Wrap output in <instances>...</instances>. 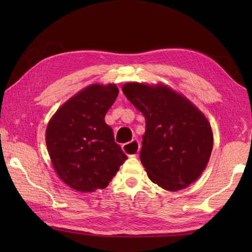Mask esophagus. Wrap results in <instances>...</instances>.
Wrapping results in <instances>:
<instances>
[{"mask_svg": "<svg viewBox=\"0 0 252 252\" xmlns=\"http://www.w3.org/2000/svg\"><path fill=\"white\" fill-rule=\"evenodd\" d=\"M140 148H141V144L137 140H133L122 145L123 152H125L126 155H129V156H136L138 151H140Z\"/></svg>", "mask_w": 252, "mask_h": 252, "instance_id": "obj_1", "label": "esophagus"}]
</instances>
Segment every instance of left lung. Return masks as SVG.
<instances>
[{"instance_id":"obj_1","label":"left lung","mask_w":252,"mask_h":252,"mask_svg":"<svg viewBox=\"0 0 252 252\" xmlns=\"http://www.w3.org/2000/svg\"><path fill=\"white\" fill-rule=\"evenodd\" d=\"M122 92L145 117L140 158L148 178L171 191L195 182L212 152L207 118L184 96L163 85L126 83Z\"/></svg>"}]
</instances>
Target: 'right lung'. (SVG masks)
Instances as JSON below:
<instances>
[{
	"label": "right lung",
	"instance_id": "add662e5",
	"mask_svg": "<svg viewBox=\"0 0 252 252\" xmlns=\"http://www.w3.org/2000/svg\"><path fill=\"white\" fill-rule=\"evenodd\" d=\"M119 90L92 84L66 101L46 127V146L58 176L79 191L108 186L126 155L105 122Z\"/></svg>",
	"mask_w": 252,
	"mask_h": 252
}]
</instances>
